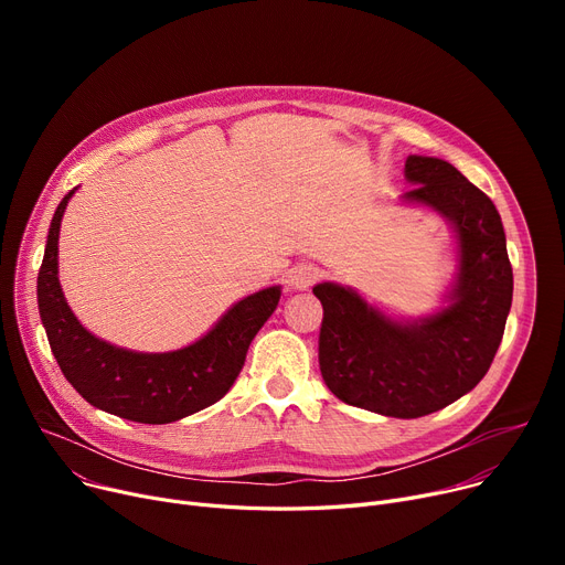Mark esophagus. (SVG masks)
<instances>
[{
    "instance_id": "34e87169",
    "label": "esophagus",
    "mask_w": 565,
    "mask_h": 565,
    "mask_svg": "<svg viewBox=\"0 0 565 565\" xmlns=\"http://www.w3.org/2000/svg\"><path fill=\"white\" fill-rule=\"evenodd\" d=\"M318 277H320V275H318V267H316V265H311V263H300V265H295L292 270L288 273L286 284H288L290 288H295V290H307V288H311V286L316 284Z\"/></svg>"
}]
</instances>
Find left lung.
Wrapping results in <instances>:
<instances>
[{
    "label": "left lung",
    "instance_id": "8db88e82",
    "mask_svg": "<svg viewBox=\"0 0 565 565\" xmlns=\"http://www.w3.org/2000/svg\"><path fill=\"white\" fill-rule=\"evenodd\" d=\"M401 201L447 220L458 273L444 307L392 318L334 281L313 286L322 305L318 362L324 384L348 405L417 419L451 405L488 373L513 302L507 233L494 203L447 160L407 156Z\"/></svg>",
    "mask_w": 565,
    "mask_h": 565
}]
</instances>
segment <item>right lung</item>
I'll use <instances>...</instances> for the list:
<instances>
[{"label":"right lung","instance_id":"1","mask_svg":"<svg viewBox=\"0 0 565 565\" xmlns=\"http://www.w3.org/2000/svg\"><path fill=\"white\" fill-rule=\"evenodd\" d=\"M73 188L56 205L39 270V313L54 360L94 407L137 424H171L217 403L241 373L247 350L279 305L281 286L235 302L199 341L171 352L118 348L88 332L58 284V228Z\"/></svg>","mask_w":565,"mask_h":565}]
</instances>
